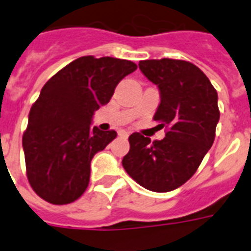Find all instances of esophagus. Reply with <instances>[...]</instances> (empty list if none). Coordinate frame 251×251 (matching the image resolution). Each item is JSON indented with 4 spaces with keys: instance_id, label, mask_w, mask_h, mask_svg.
Listing matches in <instances>:
<instances>
[{
    "instance_id": "esophagus-1",
    "label": "esophagus",
    "mask_w": 251,
    "mask_h": 251,
    "mask_svg": "<svg viewBox=\"0 0 251 251\" xmlns=\"http://www.w3.org/2000/svg\"><path fill=\"white\" fill-rule=\"evenodd\" d=\"M118 136L122 137V138H127L128 136H129V133L127 132V130H124V129H121L118 132Z\"/></svg>"
}]
</instances>
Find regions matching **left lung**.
Segmentation results:
<instances>
[{
	"label": "left lung",
	"instance_id": "8db88e82",
	"mask_svg": "<svg viewBox=\"0 0 251 251\" xmlns=\"http://www.w3.org/2000/svg\"><path fill=\"white\" fill-rule=\"evenodd\" d=\"M139 69L161 94L153 119L166 137L153 141L136 132L122 165L142 187L168 192L182 186L197 171L215 139L220 118L217 93L208 77L190 61L142 60Z\"/></svg>",
	"mask_w": 251,
	"mask_h": 251
}]
</instances>
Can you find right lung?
I'll list each match as a JSON object with an SVG mask.
<instances>
[{
    "label": "right lung",
    "mask_w": 251,
    "mask_h": 251,
    "mask_svg": "<svg viewBox=\"0 0 251 251\" xmlns=\"http://www.w3.org/2000/svg\"><path fill=\"white\" fill-rule=\"evenodd\" d=\"M136 69L129 60L81 56L43 86L22 136L27 179L43 200L66 205L85 192L93 157L117 137L90 127L93 115Z\"/></svg>",
    "instance_id": "1"
}]
</instances>
